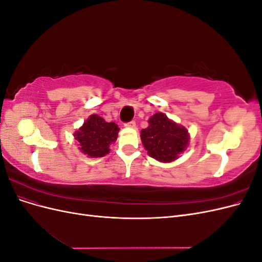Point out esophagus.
Returning <instances> with one entry per match:
<instances>
[{
  "label": "esophagus",
  "mask_w": 262,
  "mask_h": 262,
  "mask_svg": "<svg viewBox=\"0 0 262 262\" xmlns=\"http://www.w3.org/2000/svg\"><path fill=\"white\" fill-rule=\"evenodd\" d=\"M124 125L125 126H128V128H136V121H129V122H126V123H124Z\"/></svg>",
  "instance_id": "obj_1"
}]
</instances>
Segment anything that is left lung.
<instances>
[{"mask_svg": "<svg viewBox=\"0 0 262 262\" xmlns=\"http://www.w3.org/2000/svg\"><path fill=\"white\" fill-rule=\"evenodd\" d=\"M149 125L141 131V140L147 153L155 160L168 163L175 161L187 148L188 131L157 113L148 120Z\"/></svg>", "mask_w": 262, "mask_h": 262, "instance_id": "obj_1", "label": "left lung"}]
</instances>
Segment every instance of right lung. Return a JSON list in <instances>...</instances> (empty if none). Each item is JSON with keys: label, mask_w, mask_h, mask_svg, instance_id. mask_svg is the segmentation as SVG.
Instances as JSON below:
<instances>
[{"label": "right lung", "mask_w": 262, "mask_h": 262, "mask_svg": "<svg viewBox=\"0 0 262 262\" xmlns=\"http://www.w3.org/2000/svg\"><path fill=\"white\" fill-rule=\"evenodd\" d=\"M119 128L115 122H106L97 115H92L76 131L74 137L80 149L91 157H102L109 153V145L116 142Z\"/></svg>", "instance_id": "obj_1"}]
</instances>
